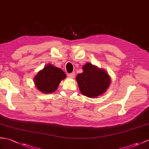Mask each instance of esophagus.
Segmentation results:
<instances>
[{
  "instance_id": "1",
  "label": "esophagus",
  "mask_w": 149,
  "mask_h": 149,
  "mask_svg": "<svg viewBox=\"0 0 149 149\" xmlns=\"http://www.w3.org/2000/svg\"><path fill=\"white\" fill-rule=\"evenodd\" d=\"M68 77H70V78H74V76H75V73L74 72H73V73H72V74H69L68 75Z\"/></svg>"
}]
</instances>
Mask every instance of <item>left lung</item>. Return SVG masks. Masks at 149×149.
Listing matches in <instances>:
<instances>
[{
    "mask_svg": "<svg viewBox=\"0 0 149 149\" xmlns=\"http://www.w3.org/2000/svg\"><path fill=\"white\" fill-rule=\"evenodd\" d=\"M82 70V73L76 76L82 94L89 98H96L106 92L111 83V79L104 69L87 63L83 65Z\"/></svg>",
    "mask_w": 149,
    "mask_h": 149,
    "instance_id": "left-lung-1",
    "label": "left lung"
}]
</instances>
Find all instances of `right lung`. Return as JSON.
I'll return each instance as SVG.
<instances>
[{
	"instance_id": "obj_1",
	"label": "right lung",
	"mask_w": 149,
	"mask_h": 149,
	"mask_svg": "<svg viewBox=\"0 0 149 149\" xmlns=\"http://www.w3.org/2000/svg\"><path fill=\"white\" fill-rule=\"evenodd\" d=\"M67 77L61 68L47 64L33 78L38 90L44 94H49L57 90L60 82Z\"/></svg>"
}]
</instances>
